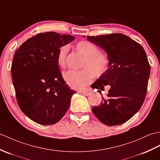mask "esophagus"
I'll list each match as a JSON object with an SVG mask.
<instances>
[{
    "instance_id": "1",
    "label": "esophagus",
    "mask_w": 160,
    "mask_h": 160,
    "mask_svg": "<svg viewBox=\"0 0 160 160\" xmlns=\"http://www.w3.org/2000/svg\"><path fill=\"white\" fill-rule=\"evenodd\" d=\"M80 92H82V93L83 95H87V96L91 95V92H89L88 91H80Z\"/></svg>"
}]
</instances>
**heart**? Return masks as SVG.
Masks as SVG:
<instances>
[{
  "mask_svg": "<svg viewBox=\"0 0 160 160\" xmlns=\"http://www.w3.org/2000/svg\"><path fill=\"white\" fill-rule=\"evenodd\" d=\"M76 49L84 58L82 63V69L69 70L63 73V78L70 87L82 89L90 84L95 77L105 74L110 67V59L105 53L99 52L98 47L88 41H80L75 45ZM68 47L62 46L59 48L57 55V64L65 68Z\"/></svg>",
  "mask_w": 160,
  "mask_h": 160,
  "instance_id": "b5f03b06",
  "label": "heart"
}]
</instances>
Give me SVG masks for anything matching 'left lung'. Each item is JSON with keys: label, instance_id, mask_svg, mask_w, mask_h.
<instances>
[{"label": "left lung", "instance_id": "obj_1", "mask_svg": "<svg viewBox=\"0 0 160 160\" xmlns=\"http://www.w3.org/2000/svg\"><path fill=\"white\" fill-rule=\"evenodd\" d=\"M87 38L102 48L110 59L108 72L91 86L102 91L110 86L108 98H102L101 103L92 108V112L106 125L123 123L140 110L146 97L151 68L145 51L140 44L121 33Z\"/></svg>", "mask_w": 160, "mask_h": 160}]
</instances>
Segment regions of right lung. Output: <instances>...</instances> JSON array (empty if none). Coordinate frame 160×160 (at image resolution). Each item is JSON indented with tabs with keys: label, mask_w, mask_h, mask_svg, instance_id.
<instances>
[{
	"label": "right lung",
	"mask_w": 160,
	"mask_h": 160,
	"mask_svg": "<svg viewBox=\"0 0 160 160\" xmlns=\"http://www.w3.org/2000/svg\"><path fill=\"white\" fill-rule=\"evenodd\" d=\"M70 35L39 33L15 52L12 78L20 108L41 125H53L69 109L72 90L63 79L57 62L59 48L74 40Z\"/></svg>",
	"instance_id": "add662e5"
}]
</instances>
